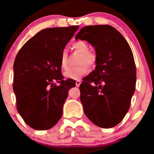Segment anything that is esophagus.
I'll return each instance as SVG.
<instances>
[{"label": "esophagus", "mask_w": 154, "mask_h": 154, "mask_svg": "<svg viewBox=\"0 0 154 154\" xmlns=\"http://www.w3.org/2000/svg\"><path fill=\"white\" fill-rule=\"evenodd\" d=\"M80 84H81V81H79V80L76 81V86L79 87V85H80Z\"/></svg>", "instance_id": "esophagus-1"}]
</instances>
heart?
<instances>
[{
    "label": "heart",
    "instance_id": "b5f03b06",
    "mask_svg": "<svg viewBox=\"0 0 154 154\" xmlns=\"http://www.w3.org/2000/svg\"><path fill=\"white\" fill-rule=\"evenodd\" d=\"M72 49L77 52L80 53L81 56L78 60V66L72 68L65 72L66 77L72 79H79L88 73V66L92 67L97 63V56L94 52L89 51L90 47L84 41H76L72 43ZM60 66L62 70L66 71L69 69L68 57L65 50H63L60 57Z\"/></svg>",
    "mask_w": 154,
    "mask_h": 154
}]
</instances>
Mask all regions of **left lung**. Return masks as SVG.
I'll return each instance as SVG.
<instances>
[{"label":"left lung","instance_id":"left-lung-1","mask_svg":"<svg viewBox=\"0 0 154 154\" xmlns=\"http://www.w3.org/2000/svg\"><path fill=\"white\" fill-rule=\"evenodd\" d=\"M95 47L97 65L79 85L85 114L98 127L110 128L122 121L136 90V68L125 38L110 25L85 26L76 35Z\"/></svg>","mask_w":154,"mask_h":154}]
</instances>
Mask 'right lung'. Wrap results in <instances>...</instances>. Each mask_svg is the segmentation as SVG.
Instances as JSON below:
<instances>
[{
	"label": "right lung",
	"instance_id": "add662e5",
	"mask_svg": "<svg viewBox=\"0 0 154 154\" xmlns=\"http://www.w3.org/2000/svg\"><path fill=\"white\" fill-rule=\"evenodd\" d=\"M78 29V26H72L40 31L16 55L13 85L16 108L32 128L48 130L62 117L63 105L75 82L64 80L61 53Z\"/></svg>",
	"mask_w": 154,
	"mask_h": 154
}]
</instances>
